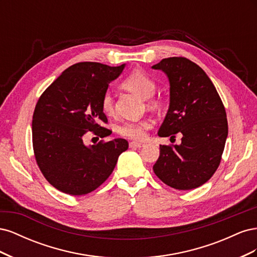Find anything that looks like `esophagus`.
I'll return each mask as SVG.
<instances>
[{
	"mask_svg": "<svg viewBox=\"0 0 257 257\" xmlns=\"http://www.w3.org/2000/svg\"><path fill=\"white\" fill-rule=\"evenodd\" d=\"M145 145L143 143H138V142H131L130 143V147L131 148H142Z\"/></svg>",
	"mask_w": 257,
	"mask_h": 257,
	"instance_id": "1",
	"label": "esophagus"
}]
</instances>
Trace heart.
<instances>
[{
	"label": "heart",
	"instance_id": "1",
	"mask_svg": "<svg viewBox=\"0 0 257 257\" xmlns=\"http://www.w3.org/2000/svg\"><path fill=\"white\" fill-rule=\"evenodd\" d=\"M123 83L128 90L136 93L137 95L142 96L143 98L151 97L154 94L155 89H157V83H155L154 79L142 69H135V71L132 72L124 79ZM100 106H102V110L106 114H111L113 112V96L110 91H106L104 93L102 100H100ZM151 126L152 122L148 119L141 121H126L118 127V132L122 136L141 141V139L146 137L147 131Z\"/></svg>",
	"mask_w": 257,
	"mask_h": 257
}]
</instances>
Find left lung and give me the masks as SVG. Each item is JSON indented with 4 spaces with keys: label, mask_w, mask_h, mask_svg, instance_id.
I'll use <instances>...</instances> for the list:
<instances>
[{
    "label": "left lung",
    "mask_w": 257,
    "mask_h": 257,
    "mask_svg": "<svg viewBox=\"0 0 257 257\" xmlns=\"http://www.w3.org/2000/svg\"><path fill=\"white\" fill-rule=\"evenodd\" d=\"M169 80V108L160 137L181 133V144L160 146L154 174L176 190L206 183L220 165L228 134L226 111L207 74L182 57L163 59L152 66Z\"/></svg>",
    "instance_id": "left-lung-1"
}]
</instances>
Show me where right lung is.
I'll return each mask as SVG.
<instances>
[{"label": "right lung", "instance_id": "right-lung-1", "mask_svg": "<svg viewBox=\"0 0 257 257\" xmlns=\"http://www.w3.org/2000/svg\"><path fill=\"white\" fill-rule=\"evenodd\" d=\"M124 66L76 63L38 99L32 121L34 155L46 180L57 190L74 196L96 190L127 150L128 143L122 138L92 146L82 141L88 132L99 137L110 135L111 131L100 124L107 123L100 100Z\"/></svg>", "mask_w": 257, "mask_h": 257}]
</instances>
